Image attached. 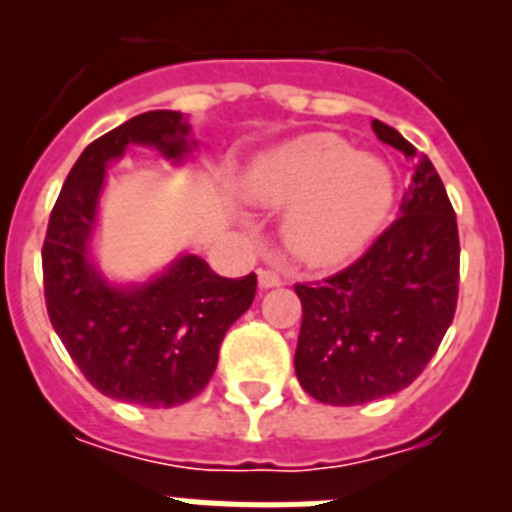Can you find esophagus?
Returning <instances> with one entry per match:
<instances>
[{"mask_svg":"<svg viewBox=\"0 0 512 512\" xmlns=\"http://www.w3.org/2000/svg\"><path fill=\"white\" fill-rule=\"evenodd\" d=\"M259 284H261V289L279 287V284H282V277H279L277 271H271V269H261V271H259Z\"/></svg>","mask_w":512,"mask_h":512,"instance_id":"obj_1","label":"esophagus"}]
</instances>
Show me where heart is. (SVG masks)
<instances>
[{
	"label": "heart",
	"mask_w": 512,
	"mask_h": 512,
	"mask_svg": "<svg viewBox=\"0 0 512 512\" xmlns=\"http://www.w3.org/2000/svg\"><path fill=\"white\" fill-rule=\"evenodd\" d=\"M253 205L292 207L284 241L312 266L343 264L369 243L392 207L390 169L338 135H302L261 153L243 176Z\"/></svg>",
	"instance_id": "b5f03b06"
}]
</instances>
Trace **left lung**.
I'll list each match as a JSON object with an SVG mask.
<instances>
[{
  "instance_id": "8db88e82",
  "label": "left lung",
  "mask_w": 512,
  "mask_h": 512,
  "mask_svg": "<svg viewBox=\"0 0 512 512\" xmlns=\"http://www.w3.org/2000/svg\"><path fill=\"white\" fill-rule=\"evenodd\" d=\"M372 128L415 164L400 217L351 266L323 282L295 284L297 379L318 402L346 408L413 384L459 300V228L441 176L395 128L379 120Z\"/></svg>"
}]
</instances>
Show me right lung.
<instances>
[{"instance_id": "add662e5", "label": "right lung", "mask_w": 512, "mask_h": 512, "mask_svg": "<svg viewBox=\"0 0 512 512\" xmlns=\"http://www.w3.org/2000/svg\"><path fill=\"white\" fill-rule=\"evenodd\" d=\"M182 112L130 117L84 148L53 205L43 243L48 318L81 374L112 400L174 408L200 395L230 325L256 297V274L225 279L200 256H179L164 274L115 287L89 261L104 169L130 143L179 158L189 143Z\"/></svg>"}]
</instances>
